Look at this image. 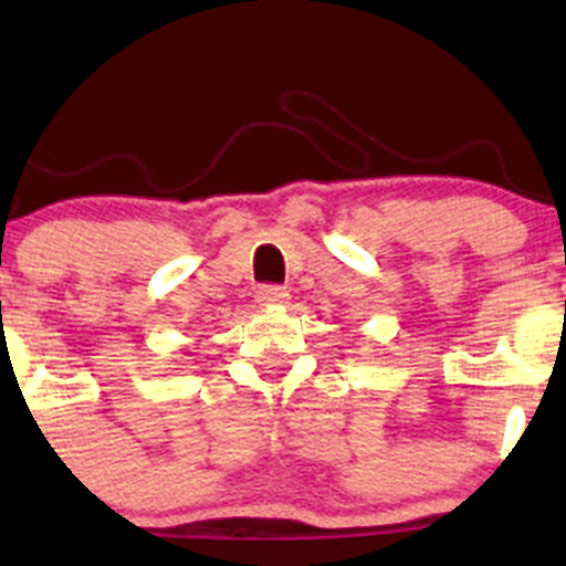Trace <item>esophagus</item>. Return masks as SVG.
<instances>
[{
  "mask_svg": "<svg viewBox=\"0 0 566 566\" xmlns=\"http://www.w3.org/2000/svg\"><path fill=\"white\" fill-rule=\"evenodd\" d=\"M255 301L258 305H263V308H271V305H287L290 292L284 287H274V284H265V287L258 290Z\"/></svg>",
  "mask_w": 566,
  "mask_h": 566,
  "instance_id": "1",
  "label": "esophagus"
}]
</instances>
